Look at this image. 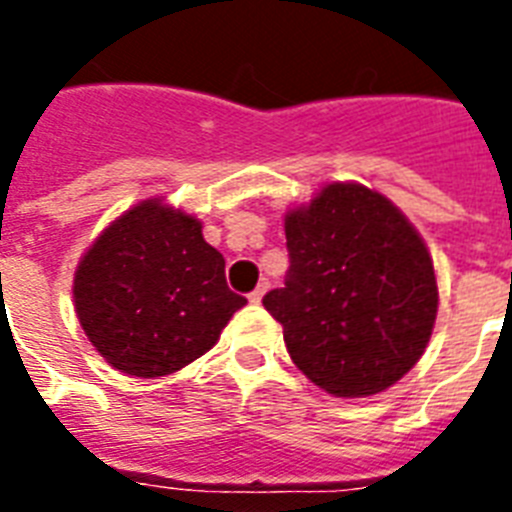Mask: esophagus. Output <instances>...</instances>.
<instances>
[{
	"label": "esophagus",
	"instance_id": "obj_1",
	"mask_svg": "<svg viewBox=\"0 0 512 512\" xmlns=\"http://www.w3.org/2000/svg\"><path fill=\"white\" fill-rule=\"evenodd\" d=\"M265 292H268V284H260V287L255 289V292H249V303H260V300H263V295Z\"/></svg>",
	"mask_w": 512,
	"mask_h": 512
}]
</instances>
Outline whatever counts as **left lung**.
I'll return each mask as SVG.
<instances>
[{
	"instance_id": "obj_1",
	"label": "left lung",
	"mask_w": 512,
	"mask_h": 512,
	"mask_svg": "<svg viewBox=\"0 0 512 512\" xmlns=\"http://www.w3.org/2000/svg\"><path fill=\"white\" fill-rule=\"evenodd\" d=\"M289 271L263 297L295 366L337 398L382 393L412 369L436 324L438 287L406 215L358 183L324 185L284 217Z\"/></svg>"
}]
</instances>
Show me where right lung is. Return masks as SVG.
Returning <instances> with one entry per match:
<instances>
[{
    "label": "right lung",
    "mask_w": 512,
    "mask_h": 512,
    "mask_svg": "<svg viewBox=\"0 0 512 512\" xmlns=\"http://www.w3.org/2000/svg\"><path fill=\"white\" fill-rule=\"evenodd\" d=\"M74 305L87 340L132 377H164L204 356L247 300L183 209L146 199L116 217L76 265Z\"/></svg>",
    "instance_id": "add662e5"
}]
</instances>
